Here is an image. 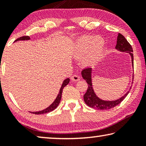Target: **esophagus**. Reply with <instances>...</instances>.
Instances as JSON below:
<instances>
[{
    "label": "esophagus",
    "mask_w": 146,
    "mask_h": 146,
    "mask_svg": "<svg viewBox=\"0 0 146 146\" xmlns=\"http://www.w3.org/2000/svg\"><path fill=\"white\" fill-rule=\"evenodd\" d=\"M71 80L73 81V82H77V81H79L80 80V76L77 75H73L71 77Z\"/></svg>",
    "instance_id": "34e87169"
}]
</instances>
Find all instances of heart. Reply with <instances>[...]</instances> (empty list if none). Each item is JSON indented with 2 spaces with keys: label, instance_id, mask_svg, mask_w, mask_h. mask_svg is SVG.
Wrapping results in <instances>:
<instances>
[{
  "label": "heart",
  "instance_id": "heart-1",
  "mask_svg": "<svg viewBox=\"0 0 146 146\" xmlns=\"http://www.w3.org/2000/svg\"><path fill=\"white\" fill-rule=\"evenodd\" d=\"M105 48V41L100 36H83L78 38L74 44V55L76 57L83 55L82 62L92 65L100 60Z\"/></svg>",
  "mask_w": 146,
  "mask_h": 146
}]
</instances>
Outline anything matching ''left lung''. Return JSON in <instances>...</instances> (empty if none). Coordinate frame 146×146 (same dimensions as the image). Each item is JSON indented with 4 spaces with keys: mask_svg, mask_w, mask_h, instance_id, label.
<instances>
[{
    "mask_svg": "<svg viewBox=\"0 0 146 146\" xmlns=\"http://www.w3.org/2000/svg\"><path fill=\"white\" fill-rule=\"evenodd\" d=\"M115 49L121 52H125L129 53L131 57V62L133 67V48L130 44L128 42L127 40L123 36L122 34L118 33L117 36V45H116ZM91 73H92V68H88L82 71V76L83 78L88 83V87L86 93L84 95V100L85 103L90 108H92L96 110H106L109 109L113 108L119 104L126 97V96L129 93V90L131 88V86L129 91L122 96V97L118 98L117 100L113 101H107L100 99L96 95L94 91L92 84V78H91ZM133 84V82H132Z\"/></svg>",
    "mask_w": 146,
    "mask_h": 146,
    "instance_id": "left-lung-1",
    "label": "left lung"
}]
</instances>
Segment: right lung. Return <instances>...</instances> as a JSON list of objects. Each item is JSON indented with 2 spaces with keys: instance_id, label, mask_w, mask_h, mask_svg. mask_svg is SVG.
Masks as SVG:
<instances>
[{
  "instance_id": "1",
  "label": "right lung",
  "mask_w": 146,
  "mask_h": 146,
  "mask_svg": "<svg viewBox=\"0 0 146 146\" xmlns=\"http://www.w3.org/2000/svg\"><path fill=\"white\" fill-rule=\"evenodd\" d=\"M30 39V37L29 36H21L19 38H17V40L15 42L19 41V40H28ZM69 82H70V78H66L63 81L62 84L61 86V88L60 89V91H59V93L58 94L57 97L55 98V100H54V102L51 104L46 109H44V110L42 111H35V112H30L31 113H33V114L35 115H40V114H44V113H49L51 111H52L55 109L57 108V106H58L59 103L60 102L61 100V97H62V90L63 88L65 87L66 86H67Z\"/></svg>"
}]
</instances>
